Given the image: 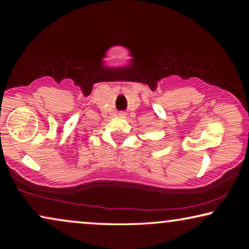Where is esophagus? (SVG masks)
Here are the masks:
<instances>
[{
    "mask_svg": "<svg viewBox=\"0 0 249 249\" xmlns=\"http://www.w3.org/2000/svg\"><path fill=\"white\" fill-rule=\"evenodd\" d=\"M120 115H121V116H125L126 114H125V113H121V114H120Z\"/></svg>",
    "mask_w": 249,
    "mask_h": 249,
    "instance_id": "1",
    "label": "esophagus"
}]
</instances>
